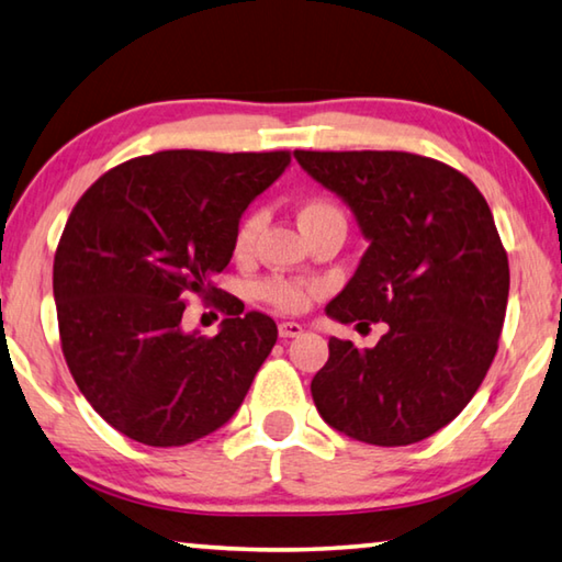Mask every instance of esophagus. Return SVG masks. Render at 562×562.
I'll use <instances>...</instances> for the list:
<instances>
[{
    "label": "esophagus",
    "instance_id": "34e87169",
    "mask_svg": "<svg viewBox=\"0 0 562 562\" xmlns=\"http://www.w3.org/2000/svg\"><path fill=\"white\" fill-rule=\"evenodd\" d=\"M278 329H280V337H284V339H290V337H300L302 335V325H297V322H280L278 325Z\"/></svg>",
    "mask_w": 562,
    "mask_h": 562
}]
</instances>
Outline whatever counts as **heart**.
<instances>
[{
  "instance_id": "heart-1",
  "label": "heart",
  "mask_w": 562,
  "mask_h": 562,
  "mask_svg": "<svg viewBox=\"0 0 562 562\" xmlns=\"http://www.w3.org/2000/svg\"><path fill=\"white\" fill-rule=\"evenodd\" d=\"M339 213L335 205L327 203V201H310L302 205L300 211V223H310L315 221V217L322 215H335ZM262 225H265V217L260 213H255L247 217V221L240 225V231H237L235 237V252L245 258V255H250L255 250V245H258V237L262 233ZM262 297L268 300L274 307L282 310V312H302L307 307L312 294H315V284H307V282H297V280H270L262 284Z\"/></svg>"
}]
</instances>
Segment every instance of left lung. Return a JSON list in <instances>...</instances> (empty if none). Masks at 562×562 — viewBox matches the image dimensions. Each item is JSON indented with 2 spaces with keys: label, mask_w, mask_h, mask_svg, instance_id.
<instances>
[{
  "label": "left lung",
  "mask_w": 562,
  "mask_h": 562,
  "mask_svg": "<svg viewBox=\"0 0 562 562\" xmlns=\"http://www.w3.org/2000/svg\"><path fill=\"white\" fill-rule=\"evenodd\" d=\"M341 198L369 243L327 304L341 322H384L372 349L329 337L312 379L319 416L349 439L408 446L463 412L498 349L508 255L469 178L404 150H294Z\"/></svg>",
  "instance_id": "obj_1"
}]
</instances>
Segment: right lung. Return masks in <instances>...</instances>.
I'll use <instances>...</instances> for the list:
<instances>
[{"instance_id": "obj_1", "label": "right lung", "mask_w": 562, "mask_h": 562, "mask_svg": "<svg viewBox=\"0 0 562 562\" xmlns=\"http://www.w3.org/2000/svg\"><path fill=\"white\" fill-rule=\"evenodd\" d=\"M290 166L288 150H160L93 183L54 255L61 349L103 422L146 446H186L240 408L278 325L215 288L240 217ZM190 293L228 312L207 340L182 329Z\"/></svg>"}]
</instances>
